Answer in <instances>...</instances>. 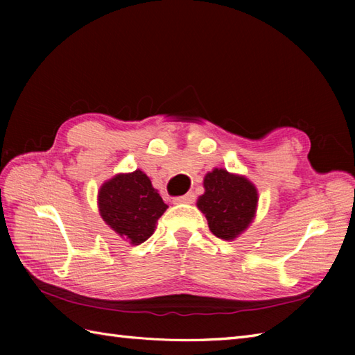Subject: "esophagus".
<instances>
[{
  "label": "esophagus",
  "instance_id": "34e87169",
  "mask_svg": "<svg viewBox=\"0 0 355 355\" xmlns=\"http://www.w3.org/2000/svg\"><path fill=\"white\" fill-rule=\"evenodd\" d=\"M172 201L173 205H191V202L195 201V193L187 192L186 195H182V197H175Z\"/></svg>",
  "mask_w": 355,
  "mask_h": 355
}]
</instances>
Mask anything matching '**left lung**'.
<instances>
[{
    "label": "left lung",
    "mask_w": 355,
    "mask_h": 355,
    "mask_svg": "<svg viewBox=\"0 0 355 355\" xmlns=\"http://www.w3.org/2000/svg\"><path fill=\"white\" fill-rule=\"evenodd\" d=\"M205 191L197 206L215 236L235 239L250 225L258 206V191L245 177L215 168L206 173Z\"/></svg>",
    "instance_id": "obj_1"
}]
</instances>
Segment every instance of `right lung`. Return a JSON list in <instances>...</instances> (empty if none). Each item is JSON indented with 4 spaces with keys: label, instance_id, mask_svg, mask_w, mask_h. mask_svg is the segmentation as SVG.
Segmentation results:
<instances>
[{
    "label": "right lung",
    "instance_id": "right-lung-1",
    "mask_svg": "<svg viewBox=\"0 0 355 355\" xmlns=\"http://www.w3.org/2000/svg\"><path fill=\"white\" fill-rule=\"evenodd\" d=\"M97 205L102 220L134 245L153 235L158 218L168 209L140 169L117 173L105 182L97 195Z\"/></svg>",
    "mask_w": 355,
    "mask_h": 355
}]
</instances>
